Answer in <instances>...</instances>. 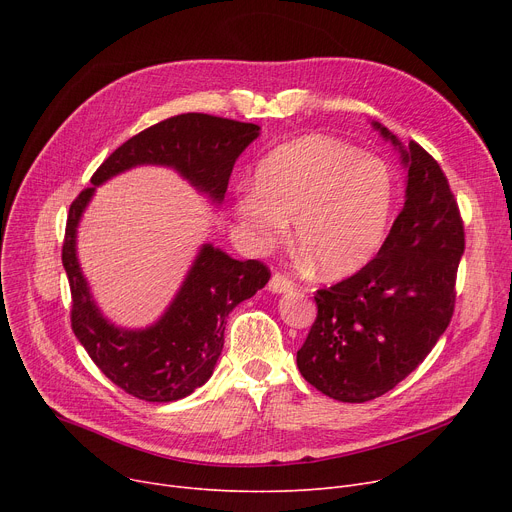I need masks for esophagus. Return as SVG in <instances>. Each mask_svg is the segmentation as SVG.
I'll return each mask as SVG.
<instances>
[{"label":"esophagus","mask_w":512,"mask_h":512,"mask_svg":"<svg viewBox=\"0 0 512 512\" xmlns=\"http://www.w3.org/2000/svg\"><path fill=\"white\" fill-rule=\"evenodd\" d=\"M270 290L272 292H276V294H282V292H290V290H294V282L290 280V278H286V276H282V274H274L272 276V280H270Z\"/></svg>","instance_id":"1"}]
</instances>
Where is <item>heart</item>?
<instances>
[{"instance_id": "1", "label": "heart", "mask_w": 512, "mask_h": 512, "mask_svg": "<svg viewBox=\"0 0 512 512\" xmlns=\"http://www.w3.org/2000/svg\"><path fill=\"white\" fill-rule=\"evenodd\" d=\"M396 184L386 161L342 141L311 134L267 155L236 215L255 247H270L292 218L294 238L324 276H348L386 238Z\"/></svg>"}]
</instances>
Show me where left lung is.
I'll use <instances>...</instances> for the list:
<instances>
[{"label":"left lung","mask_w":512,"mask_h":512,"mask_svg":"<svg viewBox=\"0 0 512 512\" xmlns=\"http://www.w3.org/2000/svg\"><path fill=\"white\" fill-rule=\"evenodd\" d=\"M407 168L405 207L382 249L351 278L315 294L297 353L303 378L340 402H367L415 371L446 332L465 251L459 205L438 161L373 122Z\"/></svg>","instance_id":"obj_1"}]
</instances>
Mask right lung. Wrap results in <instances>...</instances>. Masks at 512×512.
I'll return each instance as SVG.
<instances>
[{
	"label": "right lung",
	"mask_w": 512,
	"mask_h": 512,
	"mask_svg": "<svg viewBox=\"0 0 512 512\" xmlns=\"http://www.w3.org/2000/svg\"><path fill=\"white\" fill-rule=\"evenodd\" d=\"M259 137V126L209 114H180L120 145L68 211L62 263L72 294V332L93 363L126 394L172 402L193 394L213 373L224 348L228 313L270 280L257 261H238L203 245L166 313L145 330L107 321L95 305L76 257V228L95 188L137 166H166L213 203H222L238 155Z\"/></svg>",
	"instance_id": "right-lung-1"
}]
</instances>
